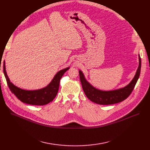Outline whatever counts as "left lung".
Masks as SVG:
<instances>
[{"mask_svg": "<svg viewBox=\"0 0 150 150\" xmlns=\"http://www.w3.org/2000/svg\"><path fill=\"white\" fill-rule=\"evenodd\" d=\"M139 65L133 79L124 88L112 91L99 90L91 85L85 79L81 71H79L80 80L85 95L90 100L101 105H109L122 102L129 96L134 88L139 77L141 69V59L139 55Z\"/></svg>", "mask_w": 150, "mask_h": 150, "instance_id": "8db88e82", "label": "left lung"}]
</instances>
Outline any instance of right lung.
<instances>
[{"mask_svg": "<svg viewBox=\"0 0 150 150\" xmlns=\"http://www.w3.org/2000/svg\"><path fill=\"white\" fill-rule=\"evenodd\" d=\"M69 68L59 71L47 87L37 90H25L16 87L10 82L6 74L5 61L4 62V73L11 91L21 102L35 105H46L53 100L58 93L60 79Z\"/></svg>", "mask_w": 150, "mask_h": 150, "instance_id": "right-lung-1", "label": "right lung"}]
</instances>
